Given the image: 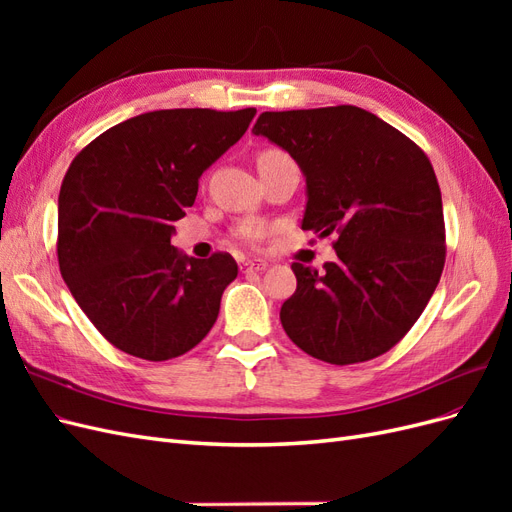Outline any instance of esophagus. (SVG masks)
Returning a JSON list of instances; mask_svg holds the SVG:
<instances>
[{"mask_svg": "<svg viewBox=\"0 0 512 512\" xmlns=\"http://www.w3.org/2000/svg\"><path fill=\"white\" fill-rule=\"evenodd\" d=\"M269 265L265 260H250V262H243L241 271L243 273H250V271H265Z\"/></svg>", "mask_w": 512, "mask_h": 512, "instance_id": "1", "label": "esophagus"}]
</instances>
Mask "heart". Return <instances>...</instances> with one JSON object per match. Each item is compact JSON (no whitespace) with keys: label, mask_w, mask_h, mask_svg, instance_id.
I'll return each instance as SVG.
<instances>
[{"label":"heart","mask_w":512,"mask_h":512,"mask_svg":"<svg viewBox=\"0 0 512 512\" xmlns=\"http://www.w3.org/2000/svg\"><path fill=\"white\" fill-rule=\"evenodd\" d=\"M277 156H286L284 151H280V149H273V147H269V149H262V151H258V156H256V164H262V162H267V160H271V158H277ZM243 232V237H245V241L247 243H258V239L262 237V230L260 228H254V226H247V228H243L241 230Z\"/></svg>","instance_id":"b5f03b06"}]
</instances>
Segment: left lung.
Returning <instances> with one entry per match:
<instances>
[{"instance_id": "8db88e82", "label": "left lung", "mask_w": 512, "mask_h": 512, "mask_svg": "<svg viewBox=\"0 0 512 512\" xmlns=\"http://www.w3.org/2000/svg\"><path fill=\"white\" fill-rule=\"evenodd\" d=\"M286 149L307 183L303 230L335 235L322 271L292 262L280 320L331 365L371 361L414 327L446 260L440 185L425 151L359 106L267 111L252 130Z\"/></svg>"}]
</instances>
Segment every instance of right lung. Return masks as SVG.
I'll return each instance as SVG.
<instances>
[{
  "label": "right lung",
  "mask_w": 512,
  "mask_h": 512,
  "mask_svg": "<svg viewBox=\"0 0 512 512\" xmlns=\"http://www.w3.org/2000/svg\"><path fill=\"white\" fill-rule=\"evenodd\" d=\"M256 108H170L108 128L72 160L59 190L57 260L91 324L115 348L168 361L203 342L224 288L228 252L188 258L170 245L198 179L245 134Z\"/></svg>",
  "instance_id": "right-lung-1"
}]
</instances>
